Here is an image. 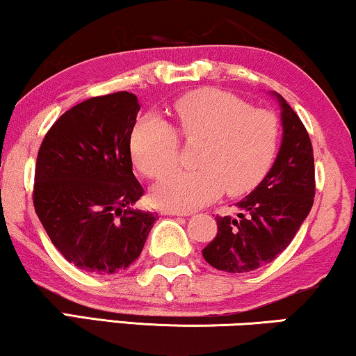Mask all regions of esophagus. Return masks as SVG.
<instances>
[{
  "mask_svg": "<svg viewBox=\"0 0 356 356\" xmlns=\"http://www.w3.org/2000/svg\"><path fill=\"white\" fill-rule=\"evenodd\" d=\"M162 212L165 216H189L188 211H181V209H163Z\"/></svg>",
  "mask_w": 356,
  "mask_h": 356,
  "instance_id": "esophagus-1",
  "label": "esophagus"
}]
</instances>
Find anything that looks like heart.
I'll use <instances>...</instances> for the list:
<instances>
[{"label":"heart","instance_id":"heart-1","mask_svg":"<svg viewBox=\"0 0 356 356\" xmlns=\"http://www.w3.org/2000/svg\"><path fill=\"white\" fill-rule=\"evenodd\" d=\"M177 129L157 115H145L131 133V154L139 172L159 179L178 162L179 138L201 143L191 172L168 173L154 201L165 207L193 209L225 191L241 196L259 184L279 150L280 121L270 110L252 108L230 92L206 89L173 104Z\"/></svg>","mask_w":356,"mask_h":356}]
</instances>
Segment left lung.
Masks as SVG:
<instances>
[{
  "instance_id": "1",
  "label": "left lung",
  "mask_w": 356,
  "mask_h": 356,
  "mask_svg": "<svg viewBox=\"0 0 356 356\" xmlns=\"http://www.w3.org/2000/svg\"><path fill=\"white\" fill-rule=\"evenodd\" d=\"M284 138L270 172L236 204V217L217 216V236L202 250L209 264L243 274L269 264L290 245L313 207L314 155L298 115L277 95Z\"/></svg>"
}]
</instances>
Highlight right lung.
Returning a JSON list of instances; mask_svg holds the SVG:
<instances>
[{"label": "right lung", "instance_id": "right-lung-1", "mask_svg": "<svg viewBox=\"0 0 356 356\" xmlns=\"http://www.w3.org/2000/svg\"><path fill=\"white\" fill-rule=\"evenodd\" d=\"M139 108L126 90L92 97L65 111L38 149L37 216L66 261L92 274L133 264L157 218L133 209L144 194L129 149Z\"/></svg>", "mask_w": 356, "mask_h": 356}]
</instances>
